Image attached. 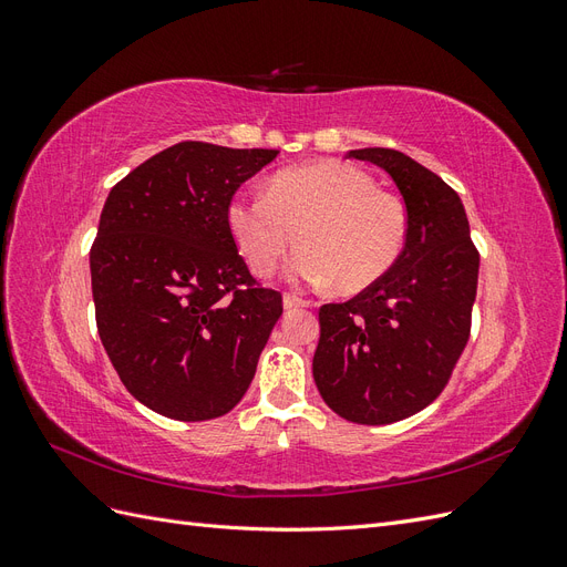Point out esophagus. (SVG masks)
Returning <instances> with one entry per match:
<instances>
[{
    "label": "esophagus",
    "instance_id": "34e87169",
    "mask_svg": "<svg viewBox=\"0 0 567 567\" xmlns=\"http://www.w3.org/2000/svg\"><path fill=\"white\" fill-rule=\"evenodd\" d=\"M284 307H286V310H302V307H310V300H305L296 293H286L284 296Z\"/></svg>",
    "mask_w": 567,
    "mask_h": 567
}]
</instances>
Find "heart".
I'll use <instances>...</instances> for the list:
<instances>
[{
	"mask_svg": "<svg viewBox=\"0 0 567 567\" xmlns=\"http://www.w3.org/2000/svg\"><path fill=\"white\" fill-rule=\"evenodd\" d=\"M238 248L257 274H271L296 248L293 271L310 284L359 293L398 265L409 236L400 198L379 192L364 169L340 161L274 175L267 194H236L227 210Z\"/></svg>",
	"mask_w": 567,
	"mask_h": 567,
	"instance_id": "b5f03b06",
	"label": "heart"
}]
</instances>
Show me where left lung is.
Listing matches in <instances>:
<instances>
[{
	"mask_svg": "<svg viewBox=\"0 0 567 567\" xmlns=\"http://www.w3.org/2000/svg\"><path fill=\"white\" fill-rule=\"evenodd\" d=\"M350 158L383 167L409 215L404 252L381 281L348 302L321 305L315 383L338 416L385 425L414 416L450 383L471 336L480 252L461 198L394 148Z\"/></svg>",
	"mask_w": 567,
	"mask_h": 567,
	"instance_id": "left-lung-1",
	"label": "left lung"
}]
</instances>
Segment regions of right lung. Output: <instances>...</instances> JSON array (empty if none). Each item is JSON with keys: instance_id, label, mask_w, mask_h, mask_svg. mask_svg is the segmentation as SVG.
Segmentation results:
<instances>
[{"instance_id": "right-lung-1", "label": "right lung", "mask_w": 567, "mask_h": 567, "mask_svg": "<svg viewBox=\"0 0 567 567\" xmlns=\"http://www.w3.org/2000/svg\"><path fill=\"white\" fill-rule=\"evenodd\" d=\"M274 148L179 142L120 179L90 250L99 338L134 400L175 421L225 416L284 312L227 210Z\"/></svg>"}]
</instances>
